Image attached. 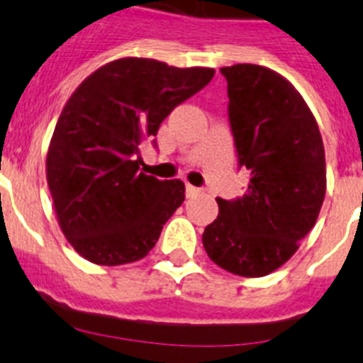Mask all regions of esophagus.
<instances>
[{
  "label": "esophagus",
  "instance_id": "1",
  "mask_svg": "<svg viewBox=\"0 0 363 363\" xmlns=\"http://www.w3.org/2000/svg\"><path fill=\"white\" fill-rule=\"evenodd\" d=\"M185 194H187V198L196 196V194H200V189L192 187V185H187V187H185Z\"/></svg>",
  "mask_w": 363,
  "mask_h": 363
}]
</instances>
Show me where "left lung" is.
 <instances>
[{
  "instance_id": "left-lung-1",
  "label": "left lung",
  "mask_w": 363,
  "mask_h": 363,
  "mask_svg": "<svg viewBox=\"0 0 363 363\" xmlns=\"http://www.w3.org/2000/svg\"><path fill=\"white\" fill-rule=\"evenodd\" d=\"M220 70L249 189L238 200L218 198L220 213L201 240L221 269L267 277L298 251L318 220L327 185L322 134L306 99L284 76L252 63Z\"/></svg>"
}]
</instances>
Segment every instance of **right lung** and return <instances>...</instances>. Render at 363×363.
Here are the masks:
<instances>
[{"mask_svg":"<svg viewBox=\"0 0 363 363\" xmlns=\"http://www.w3.org/2000/svg\"><path fill=\"white\" fill-rule=\"evenodd\" d=\"M214 69L120 57L67 99L47 152V184L60 229L96 265L133 264L156 245L185 200L182 179L140 172V145L172 108L201 91Z\"/></svg>","mask_w":363,"mask_h":363,"instance_id":"obj_1","label":"right lung"}]
</instances>
